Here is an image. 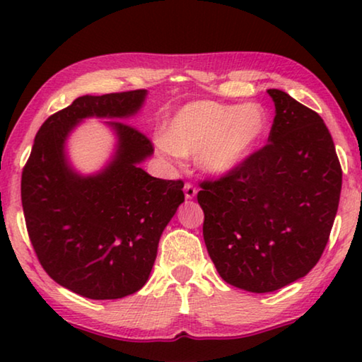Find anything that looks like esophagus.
I'll list each match as a JSON object with an SVG mask.
<instances>
[{
    "mask_svg": "<svg viewBox=\"0 0 362 362\" xmlns=\"http://www.w3.org/2000/svg\"><path fill=\"white\" fill-rule=\"evenodd\" d=\"M183 192H185V198L187 199H193L194 196H196V193H198V188H196L193 183L187 182L185 187H183Z\"/></svg>",
    "mask_w": 362,
    "mask_h": 362,
    "instance_id": "1",
    "label": "esophagus"
}]
</instances>
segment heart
I'll return each instance as SVG.
<instances>
[{
  "mask_svg": "<svg viewBox=\"0 0 362 362\" xmlns=\"http://www.w3.org/2000/svg\"><path fill=\"white\" fill-rule=\"evenodd\" d=\"M267 126V113L259 103L193 102L166 122L163 145L174 155L198 156L207 173L225 174L247 158Z\"/></svg>",
  "mask_w": 362,
  "mask_h": 362,
  "instance_id": "1",
  "label": "heart"
}]
</instances>
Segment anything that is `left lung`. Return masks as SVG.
<instances>
[{
	"label": "left lung",
	"mask_w": 362,
	"mask_h": 362,
	"mask_svg": "<svg viewBox=\"0 0 362 362\" xmlns=\"http://www.w3.org/2000/svg\"><path fill=\"white\" fill-rule=\"evenodd\" d=\"M268 144L216 180L198 203L211 259L226 283L273 292L310 273L326 249L341 192V168L320 115L268 89Z\"/></svg>",
	"instance_id": "left-lung-1"
}]
</instances>
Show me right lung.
<instances>
[{"label":"right lung","mask_w":362,"mask_h":362,"mask_svg":"<svg viewBox=\"0 0 362 362\" xmlns=\"http://www.w3.org/2000/svg\"><path fill=\"white\" fill-rule=\"evenodd\" d=\"M146 90L83 95L42 122L22 170V207L41 267L57 284L94 300L121 298L142 289L156 259L163 230L183 201L182 180H163L139 164L151 140L124 121L115 159L100 174L81 177L66 164L64 144L88 116L127 118Z\"/></svg>","instance_id":"1"}]
</instances>
